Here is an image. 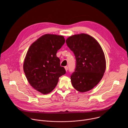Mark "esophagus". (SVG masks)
Instances as JSON below:
<instances>
[{"mask_svg": "<svg viewBox=\"0 0 128 128\" xmlns=\"http://www.w3.org/2000/svg\"><path fill=\"white\" fill-rule=\"evenodd\" d=\"M65 70L67 71L68 70V67L67 66H65Z\"/></svg>", "mask_w": 128, "mask_h": 128, "instance_id": "1", "label": "esophagus"}]
</instances>
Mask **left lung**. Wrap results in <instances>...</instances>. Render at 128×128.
Returning a JSON list of instances; mask_svg holds the SVG:
<instances>
[{"label":"left lung","instance_id":"1","mask_svg":"<svg viewBox=\"0 0 128 128\" xmlns=\"http://www.w3.org/2000/svg\"><path fill=\"white\" fill-rule=\"evenodd\" d=\"M66 42L76 59L75 71L70 78L73 86L80 92L92 90L101 80L106 69L101 46L94 38L84 33L70 36Z\"/></svg>","mask_w":128,"mask_h":128}]
</instances>
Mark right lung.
<instances>
[{
  "instance_id": "obj_1",
  "label": "right lung",
  "mask_w": 128,
  "mask_h": 128,
  "mask_svg": "<svg viewBox=\"0 0 128 128\" xmlns=\"http://www.w3.org/2000/svg\"><path fill=\"white\" fill-rule=\"evenodd\" d=\"M65 42L63 36L44 34L34 42L27 51L23 64L25 76L30 84L43 94L52 92L59 77L66 74L56 56Z\"/></svg>"
}]
</instances>
